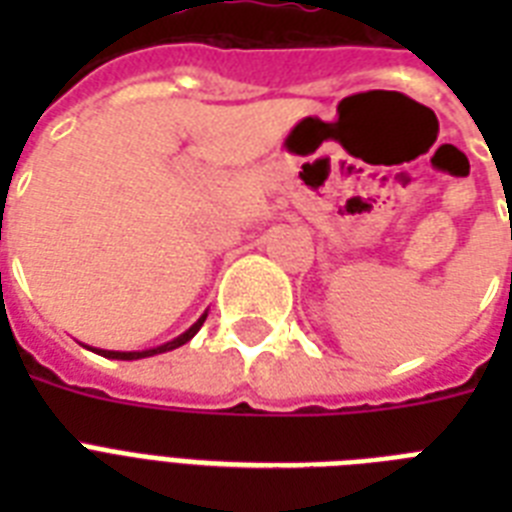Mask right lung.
<instances>
[{
    "mask_svg": "<svg viewBox=\"0 0 512 512\" xmlns=\"http://www.w3.org/2000/svg\"><path fill=\"white\" fill-rule=\"evenodd\" d=\"M204 319H207V316H201L199 321H196V324H193L191 329H188V332H183V335L180 337H175V340L172 342H164V345H159V348H151V350H138V353H119V350H98L100 356H106V358H122V361H132V358H146V356H156V353H167V350H175V348H180V345H185V342L191 340L193 335H196V332H199L201 329V324H204Z\"/></svg>",
    "mask_w": 512,
    "mask_h": 512,
    "instance_id": "right-lung-1",
    "label": "right lung"
}]
</instances>
